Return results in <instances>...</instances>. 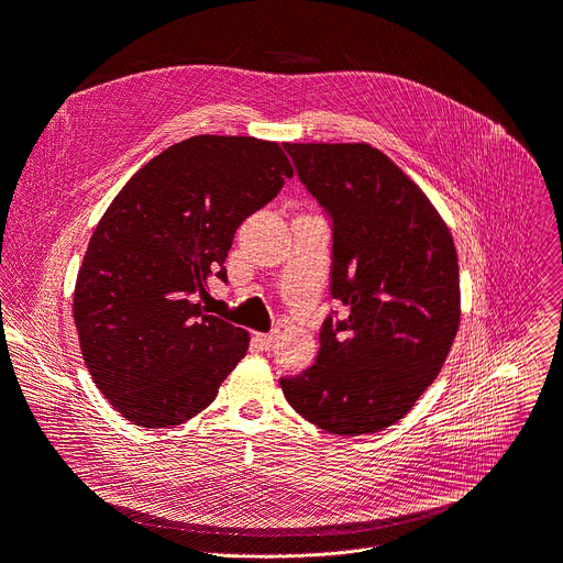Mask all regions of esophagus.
<instances>
[{
  "instance_id": "1",
  "label": "esophagus",
  "mask_w": 563,
  "mask_h": 563,
  "mask_svg": "<svg viewBox=\"0 0 563 563\" xmlns=\"http://www.w3.org/2000/svg\"><path fill=\"white\" fill-rule=\"evenodd\" d=\"M255 340L262 345V350H274L278 345V335L276 333H257Z\"/></svg>"
}]
</instances>
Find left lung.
<instances>
[{
    "label": "left lung",
    "mask_w": 563,
    "mask_h": 563,
    "mask_svg": "<svg viewBox=\"0 0 563 563\" xmlns=\"http://www.w3.org/2000/svg\"><path fill=\"white\" fill-rule=\"evenodd\" d=\"M333 221L329 314L314 365L283 377L287 402L340 437L400 421L434 382L460 327L453 236L426 192L365 142L283 144Z\"/></svg>",
    "instance_id": "obj_1"
}]
</instances>
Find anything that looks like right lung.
<instances>
[{"label":"right lung","instance_id":"right-lung-1","mask_svg":"<svg viewBox=\"0 0 563 563\" xmlns=\"http://www.w3.org/2000/svg\"><path fill=\"white\" fill-rule=\"evenodd\" d=\"M295 175L283 146L195 135L129 179L96 225L73 291L87 371L142 428L179 426L209 407L251 335L207 314V283L228 280L236 228Z\"/></svg>","mask_w":563,"mask_h":563}]
</instances>
